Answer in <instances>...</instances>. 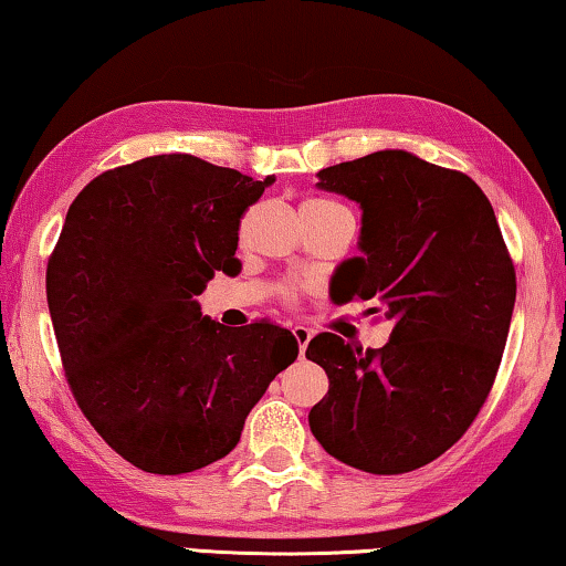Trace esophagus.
<instances>
[{
  "instance_id": "34e87169",
  "label": "esophagus",
  "mask_w": 566,
  "mask_h": 566,
  "mask_svg": "<svg viewBox=\"0 0 566 566\" xmlns=\"http://www.w3.org/2000/svg\"><path fill=\"white\" fill-rule=\"evenodd\" d=\"M291 334H293V338H295V344H298V352H301V354L306 352V346H308L311 336H313L311 328H306V326H293Z\"/></svg>"
}]
</instances>
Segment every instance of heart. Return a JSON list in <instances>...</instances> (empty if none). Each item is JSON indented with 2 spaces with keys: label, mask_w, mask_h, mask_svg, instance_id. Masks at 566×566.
Returning <instances> with one entry per match:
<instances>
[{
  "label": "heart",
  "mask_w": 566,
  "mask_h": 566,
  "mask_svg": "<svg viewBox=\"0 0 566 566\" xmlns=\"http://www.w3.org/2000/svg\"><path fill=\"white\" fill-rule=\"evenodd\" d=\"M303 207H313V210H324V207H338V205L326 202V199H311V202H306ZM277 298H281L283 303H289V306H293V303L298 301V285H295V283H281V285H277Z\"/></svg>",
  "instance_id": "obj_1"
}]
</instances>
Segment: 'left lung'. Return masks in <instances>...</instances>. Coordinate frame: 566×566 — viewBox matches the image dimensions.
Masks as SVG:
<instances>
[{
	"label": "left lung",
	"instance_id": "8db88e82",
	"mask_svg": "<svg viewBox=\"0 0 566 566\" xmlns=\"http://www.w3.org/2000/svg\"><path fill=\"white\" fill-rule=\"evenodd\" d=\"M361 207L364 258L338 268L334 298L371 301L395 324L381 349L311 338L328 392L308 424L328 455L364 473L432 463L489 397L516 301V271L483 189L463 171L377 151L318 171Z\"/></svg>",
	"mask_w": 566,
	"mask_h": 566
}]
</instances>
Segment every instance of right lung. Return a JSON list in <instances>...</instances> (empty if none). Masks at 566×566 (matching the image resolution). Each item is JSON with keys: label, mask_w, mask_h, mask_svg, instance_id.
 <instances>
[{"label": "right lung", "mask_w": 566, "mask_h": 566, "mask_svg": "<svg viewBox=\"0 0 566 566\" xmlns=\"http://www.w3.org/2000/svg\"><path fill=\"white\" fill-rule=\"evenodd\" d=\"M192 154L95 177L48 260V306L81 412L146 473L179 475L238 446L248 412L298 356L289 328L222 326L195 295L238 273L242 214L268 185Z\"/></svg>", "instance_id": "add662e5"}]
</instances>
